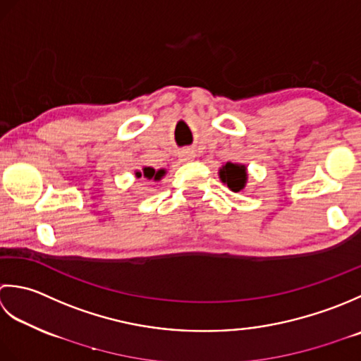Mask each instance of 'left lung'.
Segmentation results:
<instances>
[{
    "label": "left lung",
    "instance_id": "1",
    "mask_svg": "<svg viewBox=\"0 0 361 361\" xmlns=\"http://www.w3.org/2000/svg\"><path fill=\"white\" fill-rule=\"evenodd\" d=\"M219 179H221L232 191H235V193H238V191L245 188L246 185V180H247L246 166L227 161L226 165H223L221 170H219Z\"/></svg>",
    "mask_w": 361,
    "mask_h": 361
}]
</instances>
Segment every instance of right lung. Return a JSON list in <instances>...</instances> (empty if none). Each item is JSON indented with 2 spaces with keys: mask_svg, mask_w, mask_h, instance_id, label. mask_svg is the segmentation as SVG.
Returning <instances> with one entry per match:
<instances>
[{
  "mask_svg": "<svg viewBox=\"0 0 361 361\" xmlns=\"http://www.w3.org/2000/svg\"><path fill=\"white\" fill-rule=\"evenodd\" d=\"M165 170H159V171H156L154 170V168H151V166H145L142 171H137L135 173V176L137 178H146V179H154V180H160L161 178H164L165 176Z\"/></svg>",
  "mask_w": 361,
  "mask_h": 361,
  "instance_id": "right-lung-1",
  "label": "right lung"
}]
</instances>
